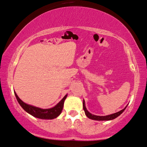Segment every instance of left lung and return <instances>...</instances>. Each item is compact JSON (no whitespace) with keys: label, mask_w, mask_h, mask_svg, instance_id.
Here are the masks:
<instances>
[{"label":"left lung","mask_w":147,"mask_h":147,"mask_svg":"<svg viewBox=\"0 0 147 147\" xmlns=\"http://www.w3.org/2000/svg\"><path fill=\"white\" fill-rule=\"evenodd\" d=\"M83 108L84 111H85V113L86 115V117L88 118H89L90 119L92 120H96V121H110V120H113L117 118V117H119L120 115H121L122 113L124 112V111L126 109V107L124 108V109H122L120 111L116 113L112 114V115H107V116H97V115H92L91 113H90L86 109V107L85 105V101L83 100Z\"/></svg>","instance_id":"obj_1"}]
</instances>
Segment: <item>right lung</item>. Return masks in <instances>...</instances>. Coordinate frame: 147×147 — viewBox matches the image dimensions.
<instances>
[{
	"label": "right lung",
	"instance_id": "obj_1",
	"mask_svg": "<svg viewBox=\"0 0 147 147\" xmlns=\"http://www.w3.org/2000/svg\"><path fill=\"white\" fill-rule=\"evenodd\" d=\"M14 94H15L18 102L25 111L27 112L28 113L30 114L31 115H32L33 117L41 119H55V118H57L61 113L62 109H63L64 100L67 97V95L65 96L61 100V102L58 103L57 105H55L54 107L51 108V109H41V108L32 106V105L26 104V103H24L23 101L18 97L16 92H14Z\"/></svg>",
	"mask_w": 147,
	"mask_h": 147
}]
</instances>
